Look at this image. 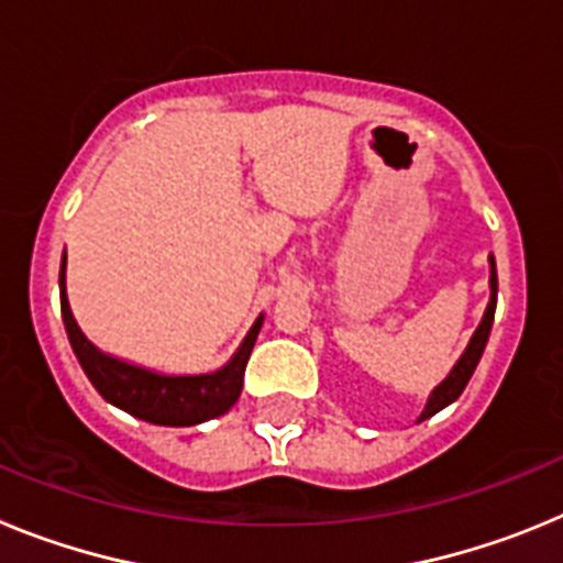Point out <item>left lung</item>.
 Listing matches in <instances>:
<instances>
[{"instance_id":"obj_1","label":"left lung","mask_w":563,"mask_h":563,"mask_svg":"<svg viewBox=\"0 0 563 563\" xmlns=\"http://www.w3.org/2000/svg\"><path fill=\"white\" fill-rule=\"evenodd\" d=\"M494 312H496V265H494V256H490V305H487L485 318H482L479 330L474 332V338H471V343H467L465 355L456 361V366L451 369V375L445 377V380H442L440 386L434 389V395L429 397V406H426V411L420 415V420L437 415V411L445 409L449 402H454L456 397L462 395V389H465L467 380H471V375H474L482 352H485L487 335H490V327H494Z\"/></svg>"}]
</instances>
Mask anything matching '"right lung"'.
Segmentation results:
<instances>
[{"label": "right lung", "instance_id": "1", "mask_svg": "<svg viewBox=\"0 0 563 563\" xmlns=\"http://www.w3.org/2000/svg\"><path fill=\"white\" fill-rule=\"evenodd\" d=\"M62 316L67 327L69 343L76 352L78 363L84 366L87 377L92 380L103 400L114 402L118 409L154 426H197V422L213 420L225 415L233 402L242 395L245 386V366L251 357L253 343H256L262 318L251 327L247 338L242 341L239 352L228 366H222L213 375H191V377H168L154 375L148 369H137L123 361L98 352L92 343L78 330L76 318L69 312L67 292H64V262H62Z\"/></svg>", "mask_w": 563, "mask_h": 563}]
</instances>
